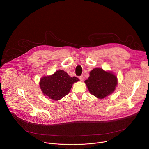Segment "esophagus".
<instances>
[{
	"mask_svg": "<svg viewBox=\"0 0 149 149\" xmlns=\"http://www.w3.org/2000/svg\"><path fill=\"white\" fill-rule=\"evenodd\" d=\"M79 78L80 81H82L84 80V76H83V75H81V76L79 77Z\"/></svg>",
	"mask_w": 149,
	"mask_h": 149,
	"instance_id": "esophagus-1",
	"label": "esophagus"
}]
</instances>
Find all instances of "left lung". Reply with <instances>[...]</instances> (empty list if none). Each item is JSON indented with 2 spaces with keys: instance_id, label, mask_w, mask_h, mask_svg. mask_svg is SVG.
I'll return each mask as SVG.
<instances>
[{
  "instance_id": "obj_1",
  "label": "left lung",
  "mask_w": 149,
  "mask_h": 149,
  "mask_svg": "<svg viewBox=\"0 0 149 149\" xmlns=\"http://www.w3.org/2000/svg\"><path fill=\"white\" fill-rule=\"evenodd\" d=\"M90 93L99 99L113 94L117 86V76L111 71L95 68L90 72L88 79L84 81Z\"/></svg>"
}]
</instances>
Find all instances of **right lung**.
<instances>
[{"instance_id":"1","label":"right lung","mask_w":149,"mask_h":149,"mask_svg":"<svg viewBox=\"0 0 149 149\" xmlns=\"http://www.w3.org/2000/svg\"><path fill=\"white\" fill-rule=\"evenodd\" d=\"M76 77H71L63 70H58L50 75L43 76L39 81L40 88L46 97L58 101L67 95L74 83L79 81Z\"/></svg>"}]
</instances>
